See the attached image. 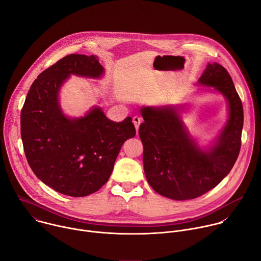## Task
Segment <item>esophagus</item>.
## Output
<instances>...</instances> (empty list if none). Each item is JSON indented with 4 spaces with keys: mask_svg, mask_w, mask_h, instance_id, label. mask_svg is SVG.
Returning <instances> with one entry per match:
<instances>
[{
    "mask_svg": "<svg viewBox=\"0 0 261 261\" xmlns=\"http://www.w3.org/2000/svg\"><path fill=\"white\" fill-rule=\"evenodd\" d=\"M140 123H141V118H140V117H138V116L133 117V124H134V126H135V128H136V131H138Z\"/></svg>",
    "mask_w": 261,
    "mask_h": 261,
    "instance_id": "1",
    "label": "esophagus"
}]
</instances>
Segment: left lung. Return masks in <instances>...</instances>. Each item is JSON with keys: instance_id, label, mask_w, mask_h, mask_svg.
<instances>
[{"instance_id": "obj_1", "label": "left lung", "mask_w": 261, "mask_h": 261, "mask_svg": "<svg viewBox=\"0 0 261 261\" xmlns=\"http://www.w3.org/2000/svg\"><path fill=\"white\" fill-rule=\"evenodd\" d=\"M197 85L219 92L228 103L225 127L204 150L191 137L177 107L140 108L146 179L157 193L174 200L193 199L215 188L229 173L241 150L244 110L229 73L218 63H208Z\"/></svg>"}]
</instances>
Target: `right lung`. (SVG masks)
<instances>
[{
    "label": "right lung",
    "instance_id": "right-lung-1",
    "mask_svg": "<svg viewBox=\"0 0 261 261\" xmlns=\"http://www.w3.org/2000/svg\"><path fill=\"white\" fill-rule=\"evenodd\" d=\"M98 57L69 55L32 84L20 114V134L30 167L55 191L73 197L95 193L108 180L121 147L136 134L130 117L117 123L93 107L82 118H67L59 92L70 75L102 76Z\"/></svg>",
    "mask_w": 261,
    "mask_h": 261
}]
</instances>
